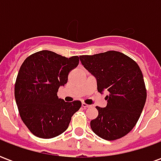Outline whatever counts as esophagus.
Wrapping results in <instances>:
<instances>
[{
    "mask_svg": "<svg viewBox=\"0 0 161 161\" xmlns=\"http://www.w3.org/2000/svg\"><path fill=\"white\" fill-rule=\"evenodd\" d=\"M82 107H83V108H90V107H91V105L86 104V103H82Z\"/></svg>",
    "mask_w": 161,
    "mask_h": 161,
    "instance_id": "34e87169",
    "label": "esophagus"
}]
</instances>
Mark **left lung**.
<instances>
[{"mask_svg": "<svg viewBox=\"0 0 161 161\" xmlns=\"http://www.w3.org/2000/svg\"><path fill=\"white\" fill-rule=\"evenodd\" d=\"M84 67L97 79V91L108 93L105 108L96 107L97 117L91 121L95 134L115 141L131 131L147 99L143 75L137 63L123 53L108 51L79 57Z\"/></svg>", "mask_w": 161, "mask_h": 161, "instance_id": "8db88e82", "label": "left lung"}]
</instances>
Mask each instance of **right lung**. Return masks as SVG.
Masks as SVG:
<instances>
[{"instance_id": "right-lung-1", "label": "right lung", "mask_w": 161, "mask_h": 161, "mask_svg": "<svg viewBox=\"0 0 161 161\" xmlns=\"http://www.w3.org/2000/svg\"><path fill=\"white\" fill-rule=\"evenodd\" d=\"M78 63L77 56L65 58L44 50L27 57L21 64L14 97L21 120L37 137L61 135L81 108L80 101L66 103L58 97V88L64 86L68 74Z\"/></svg>"}]
</instances>
